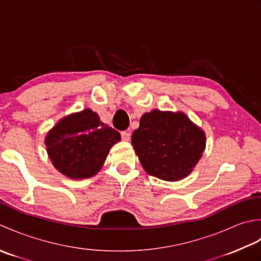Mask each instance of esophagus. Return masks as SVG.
Segmentation results:
<instances>
[{"label":"esophagus","instance_id":"1","mask_svg":"<svg viewBox=\"0 0 261 261\" xmlns=\"http://www.w3.org/2000/svg\"><path fill=\"white\" fill-rule=\"evenodd\" d=\"M120 135H121V140L123 141H129V138H130V133L129 132H127V130H124V132H121L120 133Z\"/></svg>","mask_w":261,"mask_h":261}]
</instances>
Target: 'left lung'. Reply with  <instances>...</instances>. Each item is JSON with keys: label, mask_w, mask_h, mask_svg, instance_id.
I'll list each match as a JSON object with an SVG mask.
<instances>
[{"label": "left lung", "mask_w": 261, "mask_h": 261, "mask_svg": "<svg viewBox=\"0 0 261 261\" xmlns=\"http://www.w3.org/2000/svg\"><path fill=\"white\" fill-rule=\"evenodd\" d=\"M132 145L146 173L178 181L189 175L200 160L206 135L182 111L154 109L141 117Z\"/></svg>", "instance_id": "8db88e82"}]
</instances>
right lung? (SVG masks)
Returning a JSON list of instances; mask_svg holds the SVG:
<instances>
[{
	"label": "right lung",
	"instance_id": "add662e5",
	"mask_svg": "<svg viewBox=\"0 0 261 261\" xmlns=\"http://www.w3.org/2000/svg\"><path fill=\"white\" fill-rule=\"evenodd\" d=\"M120 134L90 108L63 117L47 133L46 151L53 166L65 177L80 180L97 174Z\"/></svg>",
	"mask_w": 261,
	"mask_h": 261
}]
</instances>
